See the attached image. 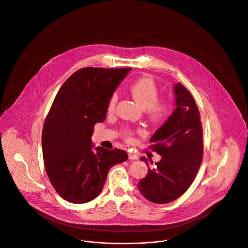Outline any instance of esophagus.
<instances>
[{
	"label": "esophagus",
	"instance_id": "1",
	"mask_svg": "<svg viewBox=\"0 0 248 248\" xmlns=\"http://www.w3.org/2000/svg\"><path fill=\"white\" fill-rule=\"evenodd\" d=\"M128 158L130 159V160H133V159H138V155H136V154H134V153H128Z\"/></svg>",
	"mask_w": 248,
	"mask_h": 248
}]
</instances>
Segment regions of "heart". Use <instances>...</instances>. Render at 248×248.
<instances>
[{"label": "heart", "mask_w": 248, "mask_h": 248, "mask_svg": "<svg viewBox=\"0 0 248 248\" xmlns=\"http://www.w3.org/2000/svg\"><path fill=\"white\" fill-rule=\"evenodd\" d=\"M130 93L133 99L142 107L147 108L149 117L155 121L161 122L166 120L171 113V105L169 101L157 100L158 90L151 78H141L133 81L130 85ZM118 101V93H114L108 102V111L112 112ZM127 140H131V133H125Z\"/></svg>", "instance_id": "obj_1"}]
</instances>
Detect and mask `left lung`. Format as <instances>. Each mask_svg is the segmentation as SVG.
I'll return each instance as SVG.
<instances>
[{
  "label": "left lung",
  "instance_id": "8db88e82",
  "mask_svg": "<svg viewBox=\"0 0 248 248\" xmlns=\"http://www.w3.org/2000/svg\"><path fill=\"white\" fill-rule=\"evenodd\" d=\"M175 109L150 141L161 155L137 184L141 195L155 203H169L181 197L193 183L202 158V126L198 106L180 82L173 87ZM148 166L145 156L140 158ZM153 164V161L150 160Z\"/></svg>",
  "mask_w": 248,
  "mask_h": 248
}]
</instances>
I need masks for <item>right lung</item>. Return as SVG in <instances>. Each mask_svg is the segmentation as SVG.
<instances>
[{
  "label": "right lung",
  "instance_id": "obj_1",
  "mask_svg": "<svg viewBox=\"0 0 248 248\" xmlns=\"http://www.w3.org/2000/svg\"><path fill=\"white\" fill-rule=\"evenodd\" d=\"M130 68H82L60 88L42 134L45 170L65 201L85 203L102 191L110 169L127 159L125 151L93 149L94 125L106 119L108 102Z\"/></svg>",
  "mask_w": 248,
  "mask_h": 248
}]
</instances>
